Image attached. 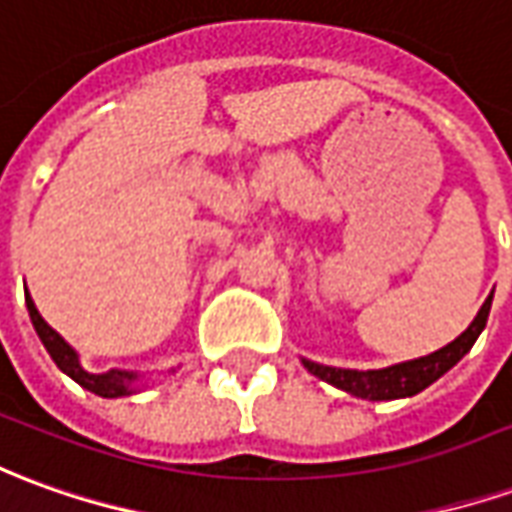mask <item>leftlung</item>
<instances>
[{
  "mask_svg": "<svg viewBox=\"0 0 512 512\" xmlns=\"http://www.w3.org/2000/svg\"><path fill=\"white\" fill-rule=\"evenodd\" d=\"M493 291L491 296L482 302L480 313L474 316V321L468 324L466 332H460L455 341L446 343L443 349L432 352L427 357L418 360H407V363H396L388 368H368V371H357V368H335L321 366L313 360H302L305 368L318 377V380L330 382L341 391L352 393L357 399H368V402H391V399H405V396H416L427 385L443 377L449 368L455 366L460 357L466 355L468 349L474 346V341L480 338V332L488 324V313H491Z\"/></svg>",
  "mask_w": 512,
  "mask_h": 512,
  "instance_id": "1",
  "label": "left lung"
}]
</instances>
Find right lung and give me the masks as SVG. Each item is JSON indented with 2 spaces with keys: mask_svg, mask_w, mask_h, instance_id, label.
Wrapping results in <instances>:
<instances>
[{
  "mask_svg": "<svg viewBox=\"0 0 512 512\" xmlns=\"http://www.w3.org/2000/svg\"><path fill=\"white\" fill-rule=\"evenodd\" d=\"M24 302H27V310H30V321L35 332H38V338L46 346V352L49 357L55 360V366L63 371V374H69L71 380L82 385L85 391L96 393V396H105V399H116V396H130L135 393L132 388V382L138 380V374H132V371H119V368H110L105 374H91V371H85L80 366V357L77 352L71 349L69 343L63 341L60 335H57L49 324H46L41 313H38V307L32 302L30 291H24Z\"/></svg>",
  "mask_w": 512,
  "mask_h": 512,
  "instance_id": "add662e5",
  "label": "right lung"
}]
</instances>
